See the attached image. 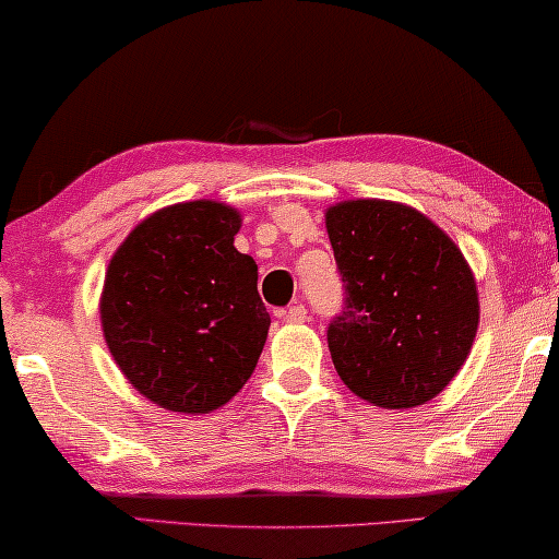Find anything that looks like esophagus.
<instances>
[{"label":"esophagus","mask_w":559,"mask_h":559,"mask_svg":"<svg viewBox=\"0 0 559 559\" xmlns=\"http://www.w3.org/2000/svg\"><path fill=\"white\" fill-rule=\"evenodd\" d=\"M306 306L296 304V306H288V311H283V321L286 323H304L306 321Z\"/></svg>","instance_id":"1"}]
</instances>
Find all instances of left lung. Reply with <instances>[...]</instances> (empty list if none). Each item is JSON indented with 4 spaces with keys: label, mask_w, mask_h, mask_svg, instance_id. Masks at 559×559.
<instances>
[{
    "label": "left lung",
    "mask_w": 559,
    "mask_h": 559,
    "mask_svg": "<svg viewBox=\"0 0 559 559\" xmlns=\"http://www.w3.org/2000/svg\"><path fill=\"white\" fill-rule=\"evenodd\" d=\"M326 230L346 290L329 323L341 381L381 409L431 402L477 336L469 263L427 215L391 200L331 205Z\"/></svg>",
    "instance_id": "left-lung-1"
}]
</instances>
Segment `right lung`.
Masks as SVG:
<instances>
[{"mask_svg":"<svg viewBox=\"0 0 559 559\" xmlns=\"http://www.w3.org/2000/svg\"><path fill=\"white\" fill-rule=\"evenodd\" d=\"M240 213L215 200L168 205L115 251L99 321L115 364L163 409L207 414L238 394L258 364L271 316L258 265L233 238Z\"/></svg>","mask_w":559,"mask_h":559,"instance_id":"right-lung-1","label":"right lung"}]
</instances>
